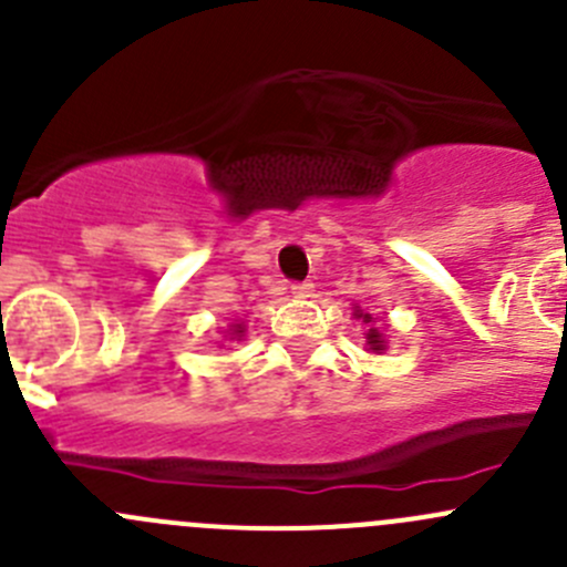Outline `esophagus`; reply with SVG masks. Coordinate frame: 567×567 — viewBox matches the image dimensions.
Instances as JSON below:
<instances>
[{"label": "esophagus", "mask_w": 567, "mask_h": 567, "mask_svg": "<svg viewBox=\"0 0 567 567\" xmlns=\"http://www.w3.org/2000/svg\"><path fill=\"white\" fill-rule=\"evenodd\" d=\"M290 293H293L296 299H312V296H316V285H312L310 279H307V282H296L290 285Z\"/></svg>", "instance_id": "esophagus-1"}]
</instances>
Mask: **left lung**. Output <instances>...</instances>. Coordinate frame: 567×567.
Returning a JSON list of instances; mask_svg holds the SVG:
<instances>
[{
	"label": "left lung",
	"instance_id": "8db88e82",
	"mask_svg": "<svg viewBox=\"0 0 567 567\" xmlns=\"http://www.w3.org/2000/svg\"><path fill=\"white\" fill-rule=\"evenodd\" d=\"M353 316L357 318H362V323H373V316H370V312H364V310H353ZM368 348L373 353H381L386 348V342H384V334H381L379 329H368Z\"/></svg>",
	"mask_w": 567,
	"mask_h": 567
}]
</instances>
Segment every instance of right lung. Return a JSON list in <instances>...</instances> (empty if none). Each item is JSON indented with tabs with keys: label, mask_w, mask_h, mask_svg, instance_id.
<instances>
[{
	"label": "right lung",
	"mask_w": 567,
	"mask_h": 567,
	"mask_svg": "<svg viewBox=\"0 0 567 567\" xmlns=\"http://www.w3.org/2000/svg\"><path fill=\"white\" fill-rule=\"evenodd\" d=\"M230 331H233V337H241L244 334V323H236Z\"/></svg>",
	"instance_id": "add662e5"
}]
</instances>
